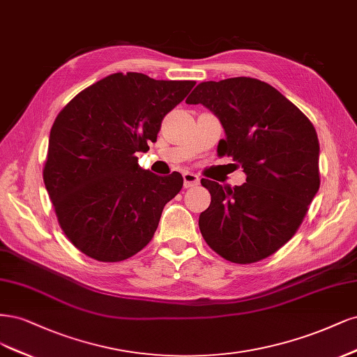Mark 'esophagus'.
Masks as SVG:
<instances>
[{
    "instance_id": "1",
    "label": "esophagus",
    "mask_w": 357,
    "mask_h": 357,
    "mask_svg": "<svg viewBox=\"0 0 357 357\" xmlns=\"http://www.w3.org/2000/svg\"><path fill=\"white\" fill-rule=\"evenodd\" d=\"M182 176H183V187H185V188H191V187L199 185L200 178L197 175L191 174V172H183Z\"/></svg>"
}]
</instances>
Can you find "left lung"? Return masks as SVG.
<instances>
[{"label": "left lung", "mask_w": 357, "mask_h": 357, "mask_svg": "<svg viewBox=\"0 0 357 357\" xmlns=\"http://www.w3.org/2000/svg\"><path fill=\"white\" fill-rule=\"evenodd\" d=\"M220 119L225 139L218 155L246 174L240 187L202 179L212 200L199 218L206 243L227 261L266 259L303 224L320 187L314 126L273 86L250 77L200 83L187 99Z\"/></svg>", "instance_id": "8db88e82"}]
</instances>
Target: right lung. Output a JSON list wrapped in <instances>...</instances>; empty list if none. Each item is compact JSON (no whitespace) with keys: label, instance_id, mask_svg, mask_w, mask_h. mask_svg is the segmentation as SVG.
<instances>
[{"label":"right lung","instance_id":"right-lung-1","mask_svg":"<svg viewBox=\"0 0 357 357\" xmlns=\"http://www.w3.org/2000/svg\"><path fill=\"white\" fill-rule=\"evenodd\" d=\"M195 82L117 73L89 86L57 114L43 179L68 240L100 262H120L151 241L182 175L137 165L157 141L166 114Z\"/></svg>","mask_w":357,"mask_h":357}]
</instances>
